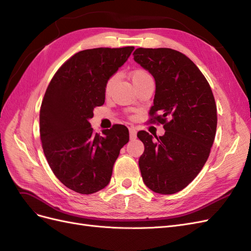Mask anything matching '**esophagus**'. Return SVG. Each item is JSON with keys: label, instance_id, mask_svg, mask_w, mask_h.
Wrapping results in <instances>:
<instances>
[{"label": "esophagus", "instance_id": "34e87169", "mask_svg": "<svg viewBox=\"0 0 251 251\" xmlns=\"http://www.w3.org/2000/svg\"><path fill=\"white\" fill-rule=\"evenodd\" d=\"M128 131H130V139L133 140V139L137 137V132H136L134 127H130V128H128Z\"/></svg>", "mask_w": 251, "mask_h": 251}]
</instances>
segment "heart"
Wrapping results in <instances>:
<instances>
[{"label":"heart","mask_w":251,"mask_h":251,"mask_svg":"<svg viewBox=\"0 0 251 251\" xmlns=\"http://www.w3.org/2000/svg\"><path fill=\"white\" fill-rule=\"evenodd\" d=\"M148 75H149V73L146 72V71H143V70H135L132 73V81H134L136 79H139V78L144 77V76H148ZM117 76H118L117 74H114L108 79L107 85H105V91H107V92H110V91L112 90L114 83H115V81L117 79Z\"/></svg>","instance_id":"1"}]
</instances>
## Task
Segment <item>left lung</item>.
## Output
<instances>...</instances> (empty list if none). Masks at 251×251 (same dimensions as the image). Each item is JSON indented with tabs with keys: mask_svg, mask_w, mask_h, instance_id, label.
Returning a JSON list of instances; mask_svg holds the SVG:
<instances>
[{
	"mask_svg": "<svg viewBox=\"0 0 251 251\" xmlns=\"http://www.w3.org/2000/svg\"><path fill=\"white\" fill-rule=\"evenodd\" d=\"M134 60L155 79L150 114L164 125L163 136L138 132L144 144L139 169L144 184L157 194L186 187L206 162L217 130V107L206 78L191 59L170 48H138ZM153 120V119H151Z\"/></svg>",
	"mask_w": 251,
	"mask_h": 251,
	"instance_id": "obj_1",
	"label": "left lung"
}]
</instances>
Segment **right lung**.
Segmentation results:
<instances>
[{
  "label": "right lung",
  "mask_w": 251,
  "mask_h": 251,
  "mask_svg": "<svg viewBox=\"0 0 251 251\" xmlns=\"http://www.w3.org/2000/svg\"><path fill=\"white\" fill-rule=\"evenodd\" d=\"M134 47L79 51L59 68L40 111L44 154L52 172L72 191L89 195L111 180L120 149L128 141L123 125L94 134L89 120L105 98V85L130 57Z\"/></svg>",
  "instance_id": "1"
}]
</instances>
